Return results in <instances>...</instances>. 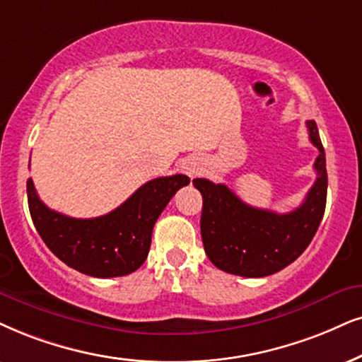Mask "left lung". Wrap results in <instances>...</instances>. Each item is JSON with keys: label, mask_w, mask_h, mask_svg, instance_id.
Returning a JSON list of instances; mask_svg holds the SVG:
<instances>
[{"label": "left lung", "mask_w": 362, "mask_h": 362, "mask_svg": "<svg viewBox=\"0 0 362 362\" xmlns=\"http://www.w3.org/2000/svg\"><path fill=\"white\" fill-rule=\"evenodd\" d=\"M319 155L317 172L308 197L296 210L276 214L247 205L223 184L194 178L204 199L200 232L205 254L223 272L242 277H265L282 271L308 249L326 210V155L314 120L305 122Z\"/></svg>", "instance_id": "obj_1"}]
</instances>
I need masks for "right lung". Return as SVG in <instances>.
<instances>
[{
    "label": "right lung",
    "mask_w": 362,
    "mask_h": 362,
    "mask_svg": "<svg viewBox=\"0 0 362 362\" xmlns=\"http://www.w3.org/2000/svg\"><path fill=\"white\" fill-rule=\"evenodd\" d=\"M182 173L147 182L120 207L95 218H73L48 209L28 178L31 218L48 249L71 269L91 277H120L135 272L147 259L158 215L180 187Z\"/></svg>",
    "instance_id": "add662e5"
}]
</instances>
